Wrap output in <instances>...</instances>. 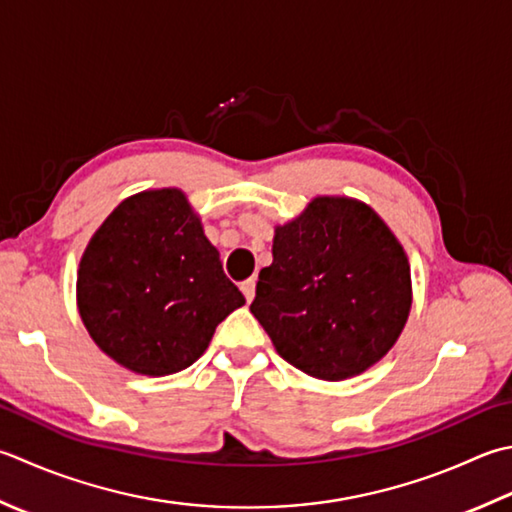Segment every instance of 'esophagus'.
Returning <instances> with one entry per match:
<instances>
[{
  "mask_svg": "<svg viewBox=\"0 0 512 512\" xmlns=\"http://www.w3.org/2000/svg\"><path fill=\"white\" fill-rule=\"evenodd\" d=\"M239 288H242L246 302H253V297H255V279L253 277L246 279V282L239 284Z\"/></svg>",
  "mask_w": 512,
  "mask_h": 512,
  "instance_id": "1",
  "label": "esophagus"
}]
</instances>
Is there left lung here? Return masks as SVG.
<instances>
[{
    "label": "left lung",
    "instance_id": "1",
    "mask_svg": "<svg viewBox=\"0 0 512 512\" xmlns=\"http://www.w3.org/2000/svg\"><path fill=\"white\" fill-rule=\"evenodd\" d=\"M410 266L373 208L317 197L279 226L250 313L277 353L306 375L339 382L379 362L408 319Z\"/></svg>",
    "mask_w": 512,
    "mask_h": 512
}]
</instances>
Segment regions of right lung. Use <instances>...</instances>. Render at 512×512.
Masks as SVG:
<instances>
[{"label":"right lung","mask_w":512,"mask_h":512,"mask_svg":"<svg viewBox=\"0 0 512 512\" xmlns=\"http://www.w3.org/2000/svg\"><path fill=\"white\" fill-rule=\"evenodd\" d=\"M77 304L95 344L135 373L170 375L208 348L246 299L175 188L119 204L79 264Z\"/></svg>","instance_id":"right-lung-1"}]
</instances>
